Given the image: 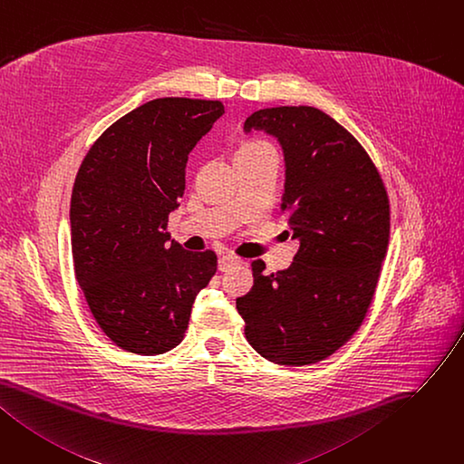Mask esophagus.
Wrapping results in <instances>:
<instances>
[{
	"instance_id": "34e87169",
	"label": "esophagus",
	"mask_w": 464,
	"mask_h": 464,
	"mask_svg": "<svg viewBox=\"0 0 464 464\" xmlns=\"http://www.w3.org/2000/svg\"><path fill=\"white\" fill-rule=\"evenodd\" d=\"M242 261L238 259V257H233V256H222L220 259H218V270L220 272H227L231 266H235V265H240Z\"/></svg>"
}]
</instances>
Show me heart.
Masks as SVG:
<instances>
[{"mask_svg":"<svg viewBox=\"0 0 464 464\" xmlns=\"http://www.w3.org/2000/svg\"><path fill=\"white\" fill-rule=\"evenodd\" d=\"M248 157H276V149L268 141L250 140L238 149L237 159H248Z\"/></svg>","mask_w":464,"mask_h":464,"instance_id":"1","label":"heart"}]
</instances>
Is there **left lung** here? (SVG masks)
<instances>
[{
    "label": "left lung",
    "mask_w": 464,
    "mask_h": 464,
    "mask_svg": "<svg viewBox=\"0 0 464 464\" xmlns=\"http://www.w3.org/2000/svg\"><path fill=\"white\" fill-rule=\"evenodd\" d=\"M285 154L282 212L300 248L289 268L263 274L237 298L248 343L280 365L315 363L345 345L373 300L390 238L384 182L356 138L312 106L254 111Z\"/></svg>",
    "instance_id": "obj_1"
}]
</instances>
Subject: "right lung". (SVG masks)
<instances>
[{
	"label": "right lung",
	"mask_w": 464,
	"mask_h": 464,
	"mask_svg": "<svg viewBox=\"0 0 464 464\" xmlns=\"http://www.w3.org/2000/svg\"><path fill=\"white\" fill-rule=\"evenodd\" d=\"M224 115L220 101L157 99L95 141L71 198L76 282L102 332L122 351L177 347L192 304L216 272L214 252H187L166 231L184 194L188 154Z\"/></svg>",
	"instance_id": "1"
}]
</instances>
